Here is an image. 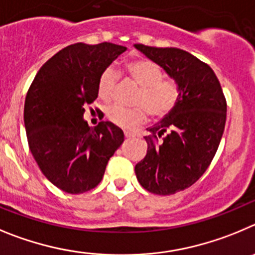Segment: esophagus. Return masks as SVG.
I'll return each instance as SVG.
<instances>
[{
	"mask_svg": "<svg viewBox=\"0 0 255 255\" xmlns=\"http://www.w3.org/2000/svg\"><path fill=\"white\" fill-rule=\"evenodd\" d=\"M125 136L127 137V138H134V137H137V134H136V133L129 132V130H126V132H125Z\"/></svg>",
	"mask_w": 255,
	"mask_h": 255,
	"instance_id": "esophagus-1",
	"label": "esophagus"
}]
</instances>
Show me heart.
<instances>
[{
	"label": "heart",
	"instance_id": "heart-1",
	"mask_svg": "<svg viewBox=\"0 0 255 255\" xmlns=\"http://www.w3.org/2000/svg\"><path fill=\"white\" fill-rule=\"evenodd\" d=\"M126 71L133 81L141 86L136 98L137 105L143 107L125 108L122 105H112L107 109V118L122 128L136 127L146 119L148 113L155 117H162L175 107L179 99V86L176 82L164 79V72L155 62L150 59H136L128 62ZM118 75L114 68L108 67L103 71L98 81V95L104 102L113 98Z\"/></svg>",
	"mask_w": 255,
	"mask_h": 255
}]
</instances>
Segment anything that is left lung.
Masks as SVG:
<instances>
[{
    "label": "left lung",
    "instance_id": "obj_1",
    "mask_svg": "<svg viewBox=\"0 0 255 255\" xmlns=\"http://www.w3.org/2000/svg\"><path fill=\"white\" fill-rule=\"evenodd\" d=\"M134 48L179 86L175 107L147 128V153L134 167L144 189L169 196L194 184L210 166L224 133L226 100L212 68L197 57L179 48Z\"/></svg>",
    "mask_w": 255,
    "mask_h": 255
}]
</instances>
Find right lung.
I'll return each instance as SVG.
<instances>
[{"label":"right lung","mask_w":255,"mask_h":255,"mask_svg":"<svg viewBox=\"0 0 255 255\" xmlns=\"http://www.w3.org/2000/svg\"><path fill=\"white\" fill-rule=\"evenodd\" d=\"M126 50L107 42L68 45L45 62L27 91L24 123L29 147L45 178L66 193L94 189L125 141L123 130L112 122L89 127L84 112L98 98L103 71Z\"/></svg>","instance_id":"1"}]
</instances>
